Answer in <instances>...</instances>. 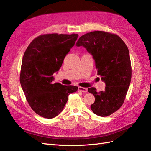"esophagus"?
Wrapping results in <instances>:
<instances>
[{
    "label": "esophagus",
    "mask_w": 151,
    "mask_h": 151,
    "mask_svg": "<svg viewBox=\"0 0 151 151\" xmlns=\"http://www.w3.org/2000/svg\"><path fill=\"white\" fill-rule=\"evenodd\" d=\"M78 89H79V91H81V92H83V93H87V92H88V89L85 88H83V87H81V86L79 87Z\"/></svg>",
    "instance_id": "obj_1"
}]
</instances>
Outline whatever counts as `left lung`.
Instances as JSON below:
<instances>
[{
	"label": "left lung",
	"mask_w": 151,
	"mask_h": 151,
	"mask_svg": "<svg viewBox=\"0 0 151 151\" xmlns=\"http://www.w3.org/2000/svg\"><path fill=\"white\" fill-rule=\"evenodd\" d=\"M77 47H84L93 55L98 75L106 84L105 90L97 92L91 109L99 116H108L117 111L124 102L132 77L129 51L124 42L115 34L101 31L88 33L79 38Z\"/></svg>",
	"instance_id": "1"
}]
</instances>
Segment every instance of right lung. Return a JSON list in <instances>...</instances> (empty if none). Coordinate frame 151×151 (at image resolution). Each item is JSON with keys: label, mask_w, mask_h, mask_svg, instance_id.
<instances>
[{"label": "right lung", "mask_w": 151, "mask_h": 151, "mask_svg": "<svg viewBox=\"0 0 151 151\" xmlns=\"http://www.w3.org/2000/svg\"><path fill=\"white\" fill-rule=\"evenodd\" d=\"M77 34H46L35 38L22 57L20 83L32 109L51 119L60 114L75 86L53 83V74L61 67L66 55L75 45Z\"/></svg>", "instance_id": "obj_1"}]
</instances>
